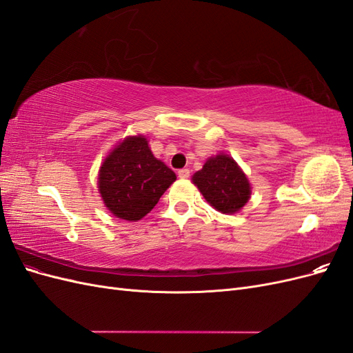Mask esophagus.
Masks as SVG:
<instances>
[{
	"label": "esophagus",
	"mask_w": 353,
	"mask_h": 353,
	"mask_svg": "<svg viewBox=\"0 0 353 353\" xmlns=\"http://www.w3.org/2000/svg\"><path fill=\"white\" fill-rule=\"evenodd\" d=\"M178 176L179 178H188L190 176V169H187V168H184V169H179L178 170Z\"/></svg>",
	"instance_id": "1"
}]
</instances>
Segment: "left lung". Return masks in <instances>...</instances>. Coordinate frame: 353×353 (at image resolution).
<instances>
[{
    "label": "left lung",
    "mask_w": 353,
    "mask_h": 353,
    "mask_svg": "<svg viewBox=\"0 0 353 353\" xmlns=\"http://www.w3.org/2000/svg\"><path fill=\"white\" fill-rule=\"evenodd\" d=\"M193 183L210 206L221 213H236L252 194L249 179L231 156L219 153L209 157L193 175Z\"/></svg>",
    "instance_id": "1"
}]
</instances>
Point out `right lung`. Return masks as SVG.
<instances>
[{
  "label": "right lung",
  "mask_w": 353,
  "mask_h": 353,
  "mask_svg": "<svg viewBox=\"0 0 353 353\" xmlns=\"http://www.w3.org/2000/svg\"><path fill=\"white\" fill-rule=\"evenodd\" d=\"M176 179L172 169L153 156L144 135L126 137L99 172V191L105 208L125 221H140Z\"/></svg>",
  "instance_id": "add662e5"
}]
</instances>
